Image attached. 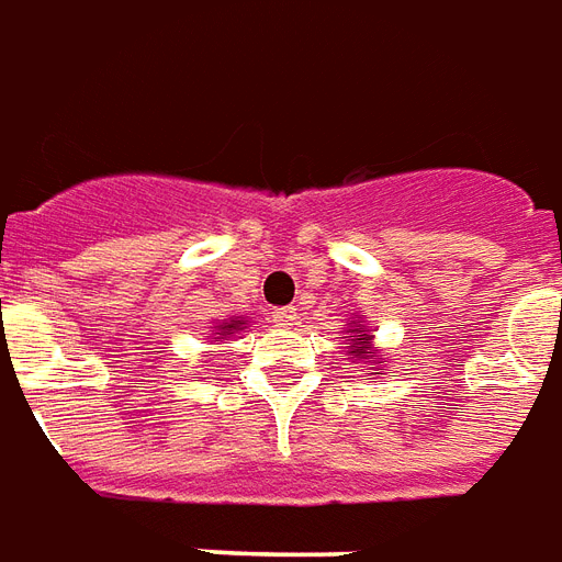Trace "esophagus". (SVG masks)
I'll list each match as a JSON object with an SVG mask.
<instances>
[{
    "label": "esophagus",
    "instance_id": "34e87169",
    "mask_svg": "<svg viewBox=\"0 0 562 562\" xmlns=\"http://www.w3.org/2000/svg\"><path fill=\"white\" fill-rule=\"evenodd\" d=\"M294 322H297V310H294V306H282V310H277V313H273V327L289 330Z\"/></svg>",
    "mask_w": 562,
    "mask_h": 562
}]
</instances>
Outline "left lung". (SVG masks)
<instances>
[{"label": "left lung", "instance_id": "left-lung-1", "mask_svg": "<svg viewBox=\"0 0 562 562\" xmlns=\"http://www.w3.org/2000/svg\"><path fill=\"white\" fill-rule=\"evenodd\" d=\"M342 339H345V348H348V355H351V363L357 360V363L369 366V372H366V375H384L386 357L378 351L375 345H372V339H375V336L369 334V327H366L360 318L348 322Z\"/></svg>", "mask_w": 562, "mask_h": 562}]
</instances>
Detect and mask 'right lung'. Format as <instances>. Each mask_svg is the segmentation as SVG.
Masks as SVG:
<instances>
[{
  "instance_id": "add662e5",
  "label": "right lung",
  "mask_w": 562,
  "mask_h": 562,
  "mask_svg": "<svg viewBox=\"0 0 562 562\" xmlns=\"http://www.w3.org/2000/svg\"><path fill=\"white\" fill-rule=\"evenodd\" d=\"M244 318H228V322H220L217 327H214V330H211V336H214V342H223V339H226V336H232V334H240V330H244Z\"/></svg>"
}]
</instances>
